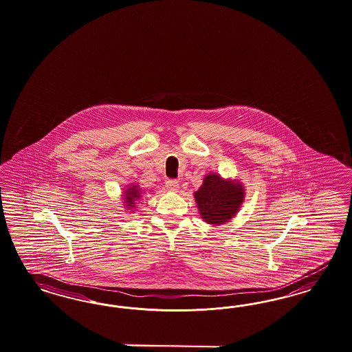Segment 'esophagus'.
Here are the masks:
<instances>
[{
  "mask_svg": "<svg viewBox=\"0 0 352 352\" xmlns=\"http://www.w3.org/2000/svg\"><path fill=\"white\" fill-rule=\"evenodd\" d=\"M166 188L170 190V192H177L179 188H180V184L176 180H168L166 182Z\"/></svg>",
  "mask_w": 352,
  "mask_h": 352,
  "instance_id": "34e87169",
  "label": "esophagus"
}]
</instances>
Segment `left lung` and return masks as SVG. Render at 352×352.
Here are the masks:
<instances>
[{
  "instance_id": "8db88e82",
  "label": "left lung",
  "mask_w": 352,
  "mask_h": 352,
  "mask_svg": "<svg viewBox=\"0 0 352 352\" xmlns=\"http://www.w3.org/2000/svg\"><path fill=\"white\" fill-rule=\"evenodd\" d=\"M193 195L204 221L221 226L240 211L245 199V186L237 179H224L217 172H210Z\"/></svg>"
}]
</instances>
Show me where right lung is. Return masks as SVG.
Returning a JSON list of instances; mask_svg holds the SVG:
<instances>
[{"label":"right lung","instance_id":"obj_1","mask_svg":"<svg viewBox=\"0 0 352 352\" xmlns=\"http://www.w3.org/2000/svg\"><path fill=\"white\" fill-rule=\"evenodd\" d=\"M122 205L125 210H131V212H134L135 210V205L137 202L142 198L144 190H142V188L138 185V184H129V185H125V188L122 189Z\"/></svg>","mask_w":352,"mask_h":352}]
</instances>
